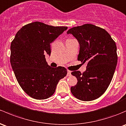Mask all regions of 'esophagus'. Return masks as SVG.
I'll return each instance as SVG.
<instances>
[{
  "label": "esophagus",
  "mask_w": 126,
  "mask_h": 126,
  "mask_svg": "<svg viewBox=\"0 0 126 126\" xmlns=\"http://www.w3.org/2000/svg\"><path fill=\"white\" fill-rule=\"evenodd\" d=\"M67 76H71V72L70 71H67Z\"/></svg>",
  "instance_id": "1"
}]
</instances>
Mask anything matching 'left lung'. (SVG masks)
<instances>
[{
    "label": "left lung",
    "instance_id": "obj_1",
    "mask_svg": "<svg viewBox=\"0 0 126 126\" xmlns=\"http://www.w3.org/2000/svg\"><path fill=\"white\" fill-rule=\"evenodd\" d=\"M79 42L80 51L78 60L87 63L83 74L74 71L77 79L71 91L81 101H92L101 96L109 86L117 64L115 42L104 29L92 24L72 28L67 32Z\"/></svg>",
    "mask_w": 126,
    "mask_h": 126
}]
</instances>
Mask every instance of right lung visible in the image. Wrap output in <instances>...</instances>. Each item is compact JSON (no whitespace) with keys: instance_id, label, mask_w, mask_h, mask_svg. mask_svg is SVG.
Wrapping results in <instances>:
<instances>
[{"instance_id":"right-lung-1","label":"right lung","mask_w":126,"mask_h":126,"mask_svg":"<svg viewBox=\"0 0 126 126\" xmlns=\"http://www.w3.org/2000/svg\"><path fill=\"white\" fill-rule=\"evenodd\" d=\"M67 29L35 22L18 30L11 42L12 69L22 89L33 98L52 96L59 80L66 75L65 67L49 66L45 54L51 55L50 43Z\"/></svg>"}]
</instances>
